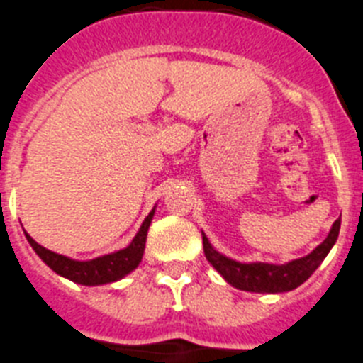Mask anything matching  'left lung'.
Instances as JSON below:
<instances>
[{
	"mask_svg": "<svg viewBox=\"0 0 363 363\" xmlns=\"http://www.w3.org/2000/svg\"><path fill=\"white\" fill-rule=\"evenodd\" d=\"M340 224L342 220L337 218L333 224L329 237L325 238L320 246L315 247L311 255L297 259V261L288 262V264H266V262H253V264H240L237 261H231L228 257L220 255L213 250L207 237L203 235V253L207 261L211 262L213 268L218 272L222 277L228 281L231 286L246 292L259 294H277L294 290L299 284H303L306 279L315 272V268L321 264L330 247L336 242L337 233H340Z\"/></svg>",
	"mask_w": 363,
	"mask_h": 363,
	"instance_id": "8db88e82",
	"label": "left lung"
}]
</instances>
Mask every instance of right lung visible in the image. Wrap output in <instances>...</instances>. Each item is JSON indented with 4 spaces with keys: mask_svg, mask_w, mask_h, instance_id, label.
Masks as SVG:
<instances>
[{
    "mask_svg": "<svg viewBox=\"0 0 363 363\" xmlns=\"http://www.w3.org/2000/svg\"><path fill=\"white\" fill-rule=\"evenodd\" d=\"M152 215L145 218L143 225L139 229V233L135 235V238L132 240L128 247L121 250V252L111 253V255L99 257V259H93V261H71L67 257L58 255V253L51 252V250H45L43 246H40L36 240H33V237L26 233L27 240L33 246V250L38 253V257L42 259L45 264L51 268V270L57 272L62 277L71 279L73 283L79 284H88V286H93V284H106L113 283L117 279L125 277L126 274L138 268V264L141 262V257H143L145 252V242H147V231L148 225L152 222Z\"/></svg>",
    "mask_w": 363,
    "mask_h": 363,
    "instance_id": "1",
    "label": "right lung"
}]
</instances>
